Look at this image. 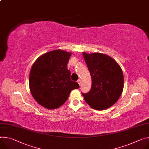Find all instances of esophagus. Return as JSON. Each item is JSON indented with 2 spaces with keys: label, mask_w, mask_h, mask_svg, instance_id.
<instances>
[{
  "label": "esophagus",
  "mask_w": 149,
  "mask_h": 149,
  "mask_svg": "<svg viewBox=\"0 0 149 149\" xmlns=\"http://www.w3.org/2000/svg\"><path fill=\"white\" fill-rule=\"evenodd\" d=\"M77 83H78V84L80 86V84H81V80L79 79L78 81H77Z\"/></svg>",
  "instance_id": "34e87169"
}]
</instances>
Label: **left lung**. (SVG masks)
<instances>
[{
    "label": "left lung",
    "mask_w": 149,
    "mask_h": 149,
    "mask_svg": "<svg viewBox=\"0 0 149 149\" xmlns=\"http://www.w3.org/2000/svg\"><path fill=\"white\" fill-rule=\"evenodd\" d=\"M91 77V87L82 94L94 109H108L119 99L124 89V75L119 65L111 57L101 53H83Z\"/></svg>",
    "instance_id": "obj_1"
}]
</instances>
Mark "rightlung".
I'll list each match as a JSON object with an SVG mask.
<instances>
[{"mask_svg":"<svg viewBox=\"0 0 149 149\" xmlns=\"http://www.w3.org/2000/svg\"><path fill=\"white\" fill-rule=\"evenodd\" d=\"M72 53L54 50L38 57L30 72L29 87L36 102L48 109H55L68 99L72 90L79 87L71 80L67 64Z\"/></svg>","mask_w":149,"mask_h":149,"instance_id":"add662e5","label":"right lung"}]
</instances>
